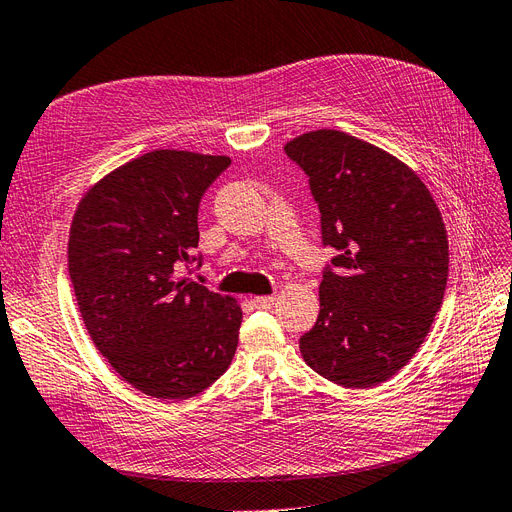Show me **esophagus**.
Wrapping results in <instances>:
<instances>
[{"mask_svg":"<svg viewBox=\"0 0 512 512\" xmlns=\"http://www.w3.org/2000/svg\"><path fill=\"white\" fill-rule=\"evenodd\" d=\"M252 303L256 309H271L275 305V297H254Z\"/></svg>","mask_w":512,"mask_h":512,"instance_id":"34e87169","label":"esophagus"}]
</instances>
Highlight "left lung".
<instances>
[{
    "label": "left lung",
    "instance_id": "left-lung-1",
    "mask_svg": "<svg viewBox=\"0 0 512 512\" xmlns=\"http://www.w3.org/2000/svg\"><path fill=\"white\" fill-rule=\"evenodd\" d=\"M320 209L324 267L318 320L299 339L305 363L348 389L395 376L442 307L448 239L438 205L412 168L339 130L292 138Z\"/></svg>",
    "mask_w": 512,
    "mask_h": 512
}]
</instances>
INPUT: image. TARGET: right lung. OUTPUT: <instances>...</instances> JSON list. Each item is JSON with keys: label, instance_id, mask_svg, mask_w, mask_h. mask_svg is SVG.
Instances as JSON below:
<instances>
[{"label": "right lung", "instance_id": "add662e5", "mask_svg": "<svg viewBox=\"0 0 512 512\" xmlns=\"http://www.w3.org/2000/svg\"><path fill=\"white\" fill-rule=\"evenodd\" d=\"M226 156L158 149L115 168L76 207L68 273L91 342L134 389L203 393L235 356L241 307L181 269L200 267L198 205Z\"/></svg>", "mask_w": 512, "mask_h": 512}]
</instances>
